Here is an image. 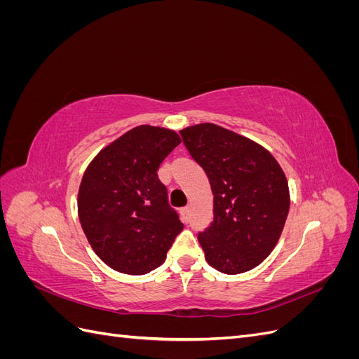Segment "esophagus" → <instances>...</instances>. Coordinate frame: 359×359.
Listing matches in <instances>:
<instances>
[{
    "instance_id": "1",
    "label": "esophagus",
    "mask_w": 359,
    "mask_h": 359,
    "mask_svg": "<svg viewBox=\"0 0 359 359\" xmlns=\"http://www.w3.org/2000/svg\"><path fill=\"white\" fill-rule=\"evenodd\" d=\"M181 215H182L184 222H189V217H190V208H189V206H184V208L181 210Z\"/></svg>"
}]
</instances>
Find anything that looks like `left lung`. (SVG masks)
Wrapping results in <instances>:
<instances>
[{
    "mask_svg": "<svg viewBox=\"0 0 359 359\" xmlns=\"http://www.w3.org/2000/svg\"><path fill=\"white\" fill-rule=\"evenodd\" d=\"M180 135L214 196V219L198 233L206 262L224 274L253 269L273 252L289 212L283 170L265 148L220 126L198 124Z\"/></svg>",
    "mask_w": 359,
    "mask_h": 359,
    "instance_id": "8db88e82",
    "label": "left lung"
}]
</instances>
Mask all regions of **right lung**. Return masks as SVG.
<instances>
[{"instance_id":"1","label":"right lung","mask_w":359,"mask_h":359,"mask_svg":"<svg viewBox=\"0 0 359 359\" xmlns=\"http://www.w3.org/2000/svg\"><path fill=\"white\" fill-rule=\"evenodd\" d=\"M180 142L172 130L139 126L102 149L83 173L78 194L83 233L118 273L156 269L182 231L157 177L160 163Z\"/></svg>"}]
</instances>
